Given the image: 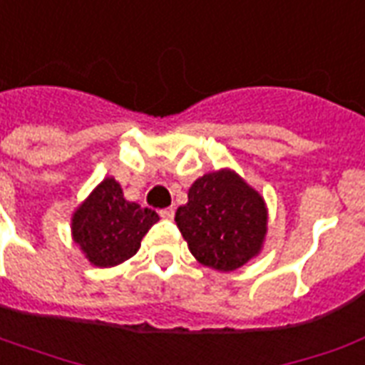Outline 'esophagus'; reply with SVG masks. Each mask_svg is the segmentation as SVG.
<instances>
[{"label": "esophagus", "instance_id": "34e87169", "mask_svg": "<svg viewBox=\"0 0 365 365\" xmlns=\"http://www.w3.org/2000/svg\"><path fill=\"white\" fill-rule=\"evenodd\" d=\"M159 214H160V217H165V220H172V217H174V214H176V208H174V206H168V208H163Z\"/></svg>", "mask_w": 365, "mask_h": 365}]
</instances>
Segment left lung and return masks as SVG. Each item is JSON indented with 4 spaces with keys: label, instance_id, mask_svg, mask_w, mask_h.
I'll return each instance as SVG.
<instances>
[{
    "label": "left lung",
    "instance_id": "8db88e82",
    "mask_svg": "<svg viewBox=\"0 0 365 365\" xmlns=\"http://www.w3.org/2000/svg\"><path fill=\"white\" fill-rule=\"evenodd\" d=\"M176 223L202 265L229 272L259 254L267 235L265 200L237 172L222 168L189 187Z\"/></svg>",
    "mask_w": 365,
    "mask_h": 365
}]
</instances>
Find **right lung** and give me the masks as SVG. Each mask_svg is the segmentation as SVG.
I'll return each instance as SVG.
<instances>
[{
    "label": "right lung",
    "mask_w": 365,
    "mask_h": 365,
    "mask_svg": "<svg viewBox=\"0 0 365 365\" xmlns=\"http://www.w3.org/2000/svg\"><path fill=\"white\" fill-rule=\"evenodd\" d=\"M157 212L128 202L115 178H106L71 216V237L93 265L115 267L140 248Z\"/></svg>",
    "instance_id": "right-lung-1"
}]
</instances>
